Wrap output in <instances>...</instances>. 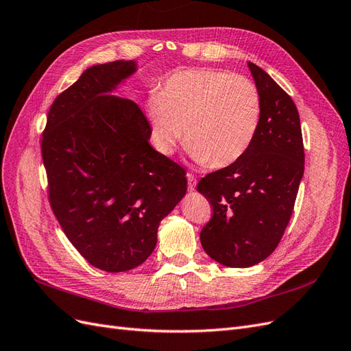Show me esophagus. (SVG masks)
Here are the masks:
<instances>
[{
	"instance_id": "obj_1",
	"label": "esophagus",
	"mask_w": 351,
	"mask_h": 351,
	"mask_svg": "<svg viewBox=\"0 0 351 351\" xmlns=\"http://www.w3.org/2000/svg\"><path fill=\"white\" fill-rule=\"evenodd\" d=\"M187 189H189V192H193V190L196 189V178H195V176H192V174H189L187 173Z\"/></svg>"
}]
</instances>
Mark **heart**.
Here are the masks:
<instances>
[{"label": "heart", "instance_id": "heart-1", "mask_svg": "<svg viewBox=\"0 0 351 351\" xmlns=\"http://www.w3.org/2000/svg\"><path fill=\"white\" fill-rule=\"evenodd\" d=\"M261 93L250 79L214 69L178 70L147 101L156 149L171 155L178 142L199 165L237 162L258 134Z\"/></svg>", "mask_w": 351, "mask_h": 351}]
</instances>
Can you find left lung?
Segmentation results:
<instances>
[{"label":"left lung","mask_w":351,"mask_h":351,"mask_svg":"<svg viewBox=\"0 0 351 351\" xmlns=\"http://www.w3.org/2000/svg\"><path fill=\"white\" fill-rule=\"evenodd\" d=\"M247 66L262 102L258 134L237 162L197 184V192L214 208L200 231L202 247L230 268L253 267L277 249L304 171L295 104L267 71L253 62Z\"/></svg>","instance_id":"left-lung-1"}]
</instances>
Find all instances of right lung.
Returning a JSON list of instances; mask_svg holds the SVG:
<instances>
[{"instance_id":"obj_1","label":"right lung","mask_w":351,"mask_h":351,"mask_svg":"<svg viewBox=\"0 0 351 351\" xmlns=\"http://www.w3.org/2000/svg\"><path fill=\"white\" fill-rule=\"evenodd\" d=\"M134 61L92 66L52 102L42 134L49 204L95 268L124 272L156 246L158 227L187 192L184 169L149 143L139 105L108 95Z\"/></svg>"}]
</instances>
